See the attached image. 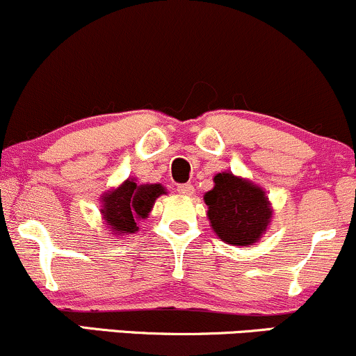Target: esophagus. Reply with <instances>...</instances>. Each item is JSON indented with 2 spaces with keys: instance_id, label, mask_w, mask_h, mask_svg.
I'll list each match as a JSON object with an SVG mask.
<instances>
[{
  "instance_id": "esophagus-1",
  "label": "esophagus",
  "mask_w": 356,
  "mask_h": 356,
  "mask_svg": "<svg viewBox=\"0 0 356 356\" xmlns=\"http://www.w3.org/2000/svg\"><path fill=\"white\" fill-rule=\"evenodd\" d=\"M178 193L183 195V197H191L193 195L195 188L191 185H188V183H185V185H178Z\"/></svg>"
}]
</instances>
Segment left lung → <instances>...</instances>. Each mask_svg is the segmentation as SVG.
Segmentation results:
<instances>
[{
	"label": "left lung",
	"mask_w": 356,
	"mask_h": 356,
	"mask_svg": "<svg viewBox=\"0 0 356 356\" xmlns=\"http://www.w3.org/2000/svg\"><path fill=\"white\" fill-rule=\"evenodd\" d=\"M211 230L230 245H254L273 220V205L266 190L250 179L222 171L213 177V188L203 195Z\"/></svg>",
	"instance_id": "left-lung-1"
}]
</instances>
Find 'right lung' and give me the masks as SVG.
I'll return each instance as SVG.
<instances>
[{"label": "right lung", "mask_w": 356, "mask_h": 356, "mask_svg": "<svg viewBox=\"0 0 356 356\" xmlns=\"http://www.w3.org/2000/svg\"><path fill=\"white\" fill-rule=\"evenodd\" d=\"M161 195H166V188L159 183L138 185L134 178H127L101 197L102 220L113 235L134 234L139 229L136 222L147 218Z\"/></svg>", "instance_id": "1"}]
</instances>
